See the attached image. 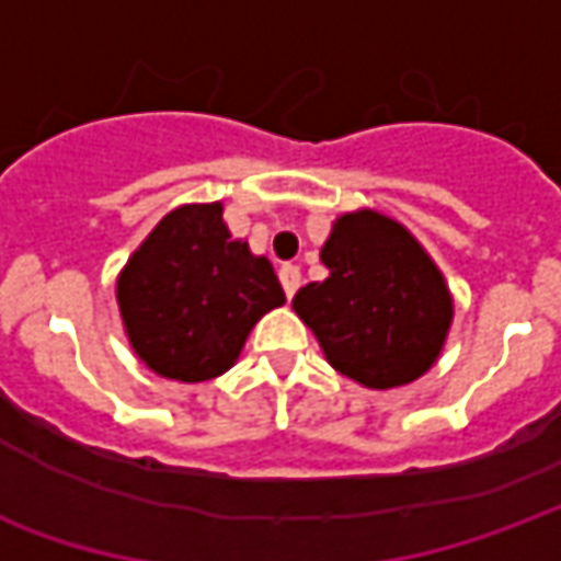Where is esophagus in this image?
I'll return each instance as SVG.
<instances>
[{"label": "esophagus", "instance_id": "1", "mask_svg": "<svg viewBox=\"0 0 561 561\" xmlns=\"http://www.w3.org/2000/svg\"><path fill=\"white\" fill-rule=\"evenodd\" d=\"M279 282H282V288H285V294H288V300H291L294 294H297V288H300V267L285 264V267L279 270Z\"/></svg>", "mask_w": 561, "mask_h": 561}]
</instances>
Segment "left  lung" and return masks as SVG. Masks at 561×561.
<instances>
[{
	"mask_svg": "<svg viewBox=\"0 0 561 561\" xmlns=\"http://www.w3.org/2000/svg\"><path fill=\"white\" fill-rule=\"evenodd\" d=\"M321 261L328 279L309 282L291 306L328 364L373 390L421 378L442 354L454 297L412 231L376 209L345 213Z\"/></svg>",
	"mask_w": 561,
	"mask_h": 561,
	"instance_id": "obj_1",
	"label": "left lung"
}]
</instances>
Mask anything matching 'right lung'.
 I'll return each mask as SVG.
<instances>
[{"label": "right lung", "instance_id": "add662e5", "mask_svg": "<svg viewBox=\"0 0 561 561\" xmlns=\"http://www.w3.org/2000/svg\"><path fill=\"white\" fill-rule=\"evenodd\" d=\"M119 316L140 360L161 378L228 373L261 316L285 304L264 255L233 240L221 204L171 209L116 279Z\"/></svg>", "mask_w": 561, "mask_h": 561}]
</instances>
